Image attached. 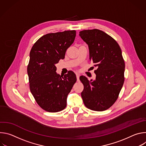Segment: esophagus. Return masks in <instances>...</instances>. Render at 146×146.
<instances>
[{"mask_svg":"<svg viewBox=\"0 0 146 146\" xmlns=\"http://www.w3.org/2000/svg\"><path fill=\"white\" fill-rule=\"evenodd\" d=\"M76 78H77V81H78L80 80H79V75L78 74H76Z\"/></svg>","mask_w":146,"mask_h":146,"instance_id":"esophagus-1","label":"esophagus"}]
</instances>
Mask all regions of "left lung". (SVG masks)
Wrapping results in <instances>:
<instances>
[{"mask_svg": "<svg viewBox=\"0 0 146 146\" xmlns=\"http://www.w3.org/2000/svg\"><path fill=\"white\" fill-rule=\"evenodd\" d=\"M79 35L88 44L90 59L97 68L96 79L90 81L80 77L84 85L81 94L89 109L102 111L115 102L124 82L125 62L117 41L102 31L94 29L80 31Z\"/></svg>", "mask_w": 146, "mask_h": 146, "instance_id": "obj_1", "label": "left lung"}]
</instances>
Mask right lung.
Instances as JSON below:
<instances>
[{
  "mask_svg": "<svg viewBox=\"0 0 146 146\" xmlns=\"http://www.w3.org/2000/svg\"><path fill=\"white\" fill-rule=\"evenodd\" d=\"M76 31L46 34L33 44L27 67L31 92L38 106L46 111L55 113L66 107V99L76 76L68 71L64 76L56 72L60 59L73 43Z\"/></svg>",
  "mask_w": 146,
  "mask_h": 146,
  "instance_id": "obj_1",
  "label": "right lung"
}]
</instances>
